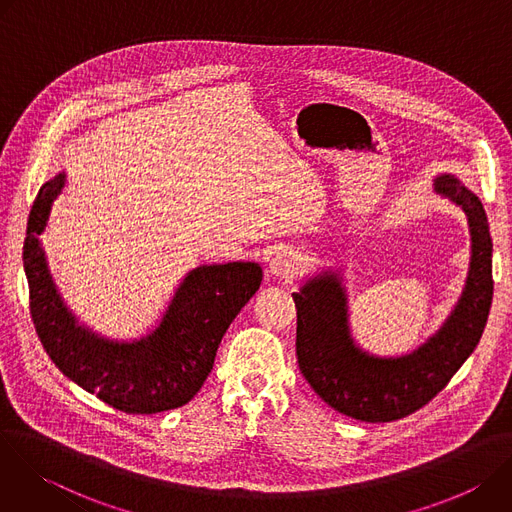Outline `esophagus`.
Segmentation results:
<instances>
[{
  "label": "esophagus",
  "mask_w": 512,
  "mask_h": 512,
  "mask_svg": "<svg viewBox=\"0 0 512 512\" xmlns=\"http://www.w3.org/2000/svg\"><path fill=\"white\" fill-rule=\"evenodd\" d=\"M267 271L271 277H296L302 271V255L291 249H281L271 255Z\"/></svg>",
  "instance_id": "34e87169"
}]
</instances>
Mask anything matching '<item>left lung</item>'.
Masks as SVG:
<instances>
[{
	"instance_id": "left-lung-1",
	"label": "left lung",
	"mask_w": 512,
	"mask_h": 512,
	"mask_svg": "<svg viewBox=\"0 0 512 512\" xmlns=\"http://www.w3.org/2000/svg\"><path fill=\"white\" fill-rule=\"evenodd\" d=\"M433 190L466 212L470 265L454 310L415 350L379 356L354 342L340 269L318 271L294 294L300 371L338 413L369 423L401 419L440 393L480 342L492 304L488 218L480 198L458 176L437 174Z\"/></svg>"
}]
</instances>
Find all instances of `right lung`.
Segmentation results:
<instances>
[{"label": "right lung", "instance_id": "1", "mask_svg": "<svg viewBox=\"0 0 512 512\" xmlns=\"http://www.w3.org/2000/svg\"><path fill=\"white\" fill-rule=\"evenodd\" d=\"M64 184L66 174L58 172L40 188L24 241L32 320L44 350L64 377L123 413L186 405L212 371L231 322L259 289L261 265H198L184 275L154 330L133 340L101 336L64 304L40 241Z\"/></svg>", "mask_w": 512, "mask_h": 512}]
</instances>
